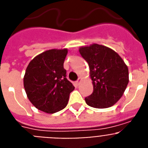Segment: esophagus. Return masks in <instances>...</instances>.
Listing matches in <instances>:
<instances>
[{"instance_id": "34e87169", "label": "esophagus", "mask_w": 148, "mask_h": 148, "mask_svg": "<svg viewBox=\"0 0 148 148\" xmlns=\"http://www.w3.org/2000/svg\"><path fill=\"white\" fill-rule=\"evenodd\" d=\"M81 80H82V79L81 78H79V79H78L77 80L76 82H75V86H78L80 85V82H81Z\"/></svg>"}]
</instances>
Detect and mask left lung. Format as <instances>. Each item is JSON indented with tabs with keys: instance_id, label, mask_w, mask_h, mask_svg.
<instances>
[{
	"instance_id": "8db88e82",
	"label": "left lung",
	"mask_w": 148,
	"mask_h": 148,
	"mask_svg": "<svg viewBox=\"0 0 148 148\" xmlns=\"http://www.w3.org/2000/svg\"><path fill=\"white\" fill-rule=\"evenodd\" d=\"M87 62L93 86L86 103L95 108H107L115 105L123 95L129 83V69L118 53L97 43L79 48Z\"/></svg>"
}]
</instances>
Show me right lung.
<instances>
[{
    "mask_svg": "<svg viewBox=\"0 0 148 148\" xmlns=\"http://www.w3.org/2000/svg\"><path fill=\"white\" fill-rule=\"evenodd\" d=\"M68 49H52L35 56L26 68L23 83L27 97L38 110L53 114L67 106L74 86L64 68Z\"/></svg>",
    "mask_w": 148,
    "mask_h": 148,
    "instance_id": "right-lung-1",
    "label": "right lung"
}]
</instances>
